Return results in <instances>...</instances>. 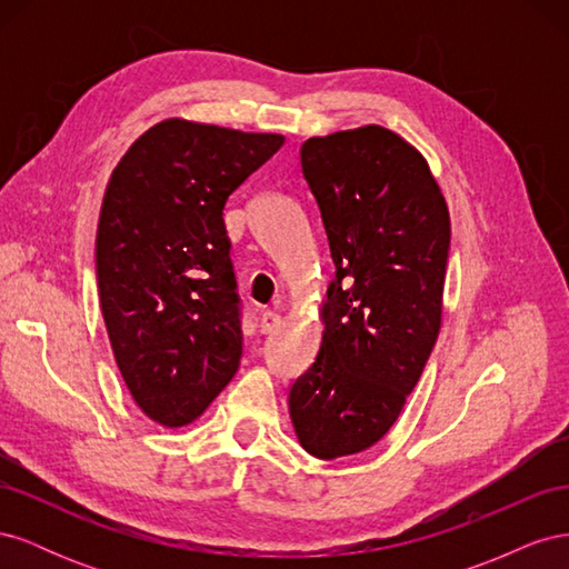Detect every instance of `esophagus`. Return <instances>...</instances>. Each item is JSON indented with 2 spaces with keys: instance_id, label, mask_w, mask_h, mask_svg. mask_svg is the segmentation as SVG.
<instances>
[{
  "instance_id": "esophagus-1",
  "label": "esophagus",
  "mask_w": 569,
  "mask_h": 569,
  "mask_svg": "<svg viewBox=\"0 0 569 569\" xmlns=\"http://www.w3.org/2000/svg\"><path fill=\"white\" fill-rule=\"evenodd\" d=\"M280 322H282V318H280L278 313H274V311H266V313L261 316V322H258V327H261L263 335H270L272 330H278Z\"/></svg>"
}]
</instances>
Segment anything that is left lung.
<instances>
[{
	"mask_svg": "<svg viewBox=\"0 0 569 569\" xmlns=\"http://www.w3.org/2000/svg\"><path fill=\"white\" fill-rule=\"evenodd\" d=\"M301 170L337 270L289 416L303 449L332 460L380 441L420 380L441 327L451 218L422 153L382 126L311 137Z\"/></svg>",
	"mask_w": 569,
	"mask_h": 569,
	"instance_id": "left-lung-1",
	"label": "left lung"
}]
</instances>
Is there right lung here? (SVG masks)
I'll return each instance as SVG.
<instances>
[{
	"label": "right lung",
	"instance_id": "obj_1",
	"mask_svg": "<svg viewBox=\"0 0 569 569\" xmlns=\"http://www.w3.org/2000/svg\"><path fill=\"white\" fill-rule=\"evenodd\" d=\"M282 144V134L168 118L113 168L97 226L101 316L134 403L163 427L197 420L239 368L222 209Z\"/></svg>",
	"mask_w": 569,
	"mask_h": 569
}]
</instances>
